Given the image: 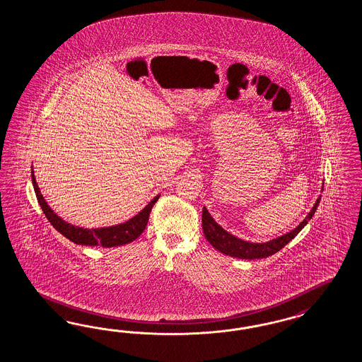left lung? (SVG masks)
<instances>
[{
  "instance_id": "left-lung-1",
  "label": "left lung",
  "mask_w": 362,
  "mask_h": 362,
  "mask_svg": "<svg viewBox=\"0 0 362 362\" xmlns=\"http://www.w3.org/2000/svg\"><path fill=\"white\" fill-rule=\"evenodd\" d=\"M322 189H324V183L321 187V191ZM320 200H321V195L318 197L313 209H310V212L308 214L307 218L303 220L295 230H289L285 235H281V236L267 241V243H251V241L241 240L239 238L230 235V232L223 230L219 224L214 220L206 207H203V215H202L203 232H204V236L209 240V244L214 248H216L219 252L224 253L227 256L238 257V259H247V260L264 259V257H268V256H272L274 253L279 252L283 247H285L296 236L300 230L307 226L308 221L312 219V216L315 215Z\"/></svg>"
}]
</instances>
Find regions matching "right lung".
Here are the masks:
<instances>
[{"mask_svg": "<svg viewBox=\"0 0 362 362\" xmlns=\"http://www.w3.org/2000/svg\"><path fill=\"white\" fill-rule=\"evenodd\" d=\"M32 182H33L35 197H37L41 209L44 211L45 216L50 221V224L54 227L55 230H58L59 233H62L66 239L79 244V245H91V247L98 245L103 248L119 247V245L132 243L136 238H139L147 226L148 216H150L153 204L160 197V195H156L138 215H135L134 218L124 221V223L111 226V227L88 230V228H82V227H77V226L67 223L65 220L61 219L54 211L50 209V206L46 203V200L42 197L38 185L35 182L33 168H32Z\"/></svg>", "mask_w": 362, "mask_h": 362, "instance_id": "1", "label": "right lung"}]
</instances>
